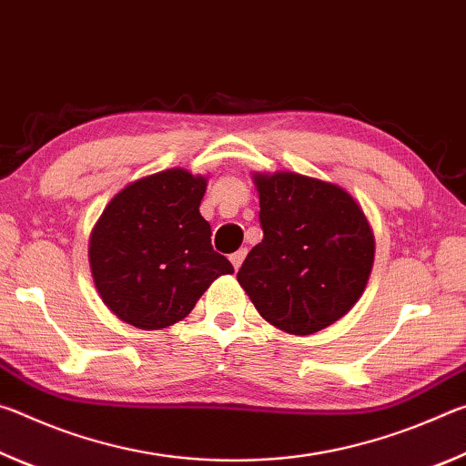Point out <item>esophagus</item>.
<instances>
[{
  "label": "esophagus",
  "mask_w": 466,
  "mask_h": 466,
  "mask_svg": "<svg viewBox=\"0 0 466 466\" xmlns=\"http://www.w3.org/2000/svg\"><path fill=\"white\" fill-rule=\"evenodd\" d=\"M244 257H247V248H240V250H236L234 255H230V261H232V265H234V269H236V271L240 269V265H242V261H244Z\"/></svg>",
  "instance_id": "34e87169"
}]
</instances>
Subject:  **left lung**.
<instances>
[{"mask_svg":"<svg viewBox=\"0 0 466 466\" xmlns=\"http://www.w3.org/2000/svg\"><path fill=\"white\" fill-rule=\"evenodd\" d=\"M263 240L238 283L258 314L289 335H312L353 309L374 265V232L343 187L298 172H255Z\"/></svg>","mask_w":466,"mask_h":466,"instance_id":"1","label":"left lung"}]
</instances>
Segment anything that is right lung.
I'll use <instances>...</instances> for the list:
<instances>
[{
  "mask_svg": "<svg viewBox=\"0 0 466 466\" xmlns=\"http://www.w3.org/2000/svg\"><path fill=\"white\" fill-rule=\"evenodd\" d=\"M208 178L168 168L121 188L90 234V269L102 302L127 325L183 320L232 263L211 248L199 214Z\"/></svg>",
  "mask_w": 466,
  "mask_h": 466,
  "instance_id": "right-lung-1",
  "label": "right lung"
}]
</instances>
